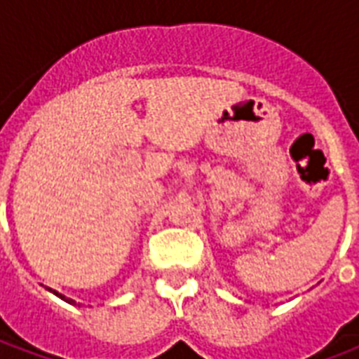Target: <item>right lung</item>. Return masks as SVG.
<instances>
[{"instance_id": "obj_1", "label": "right lung", "mask_w": 359, "mask_h": 359, "mask_svg": "<svg viewBox=\"0 0 359 359\" xmlns=\"http://www.w3.org/2000/svg\"><path fill=\"white\" fill-rule=\"evenodd\" d=\"M53 294H57V292H55V290H53ZM59 298H63V300H67V298H65V296H61V294H57ZM67 302H70V300H67Z\"/></svg>"}]
</instances>
